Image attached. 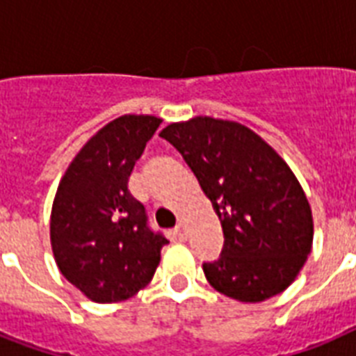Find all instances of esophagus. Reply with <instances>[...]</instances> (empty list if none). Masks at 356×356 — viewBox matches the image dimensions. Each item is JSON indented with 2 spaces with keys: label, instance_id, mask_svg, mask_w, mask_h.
I'll return each instance as SVG.
<instances>
[{
  "label": "esophagus",
  "instance_id": "esophagus-1",
  "mask_svg": "<svg viewBox=\"0 0 356 356\" xmlns=\"http://www.w3.org/2000/svg\"><path fill=\"white\" fill-rule=\"evenodd\" d=\"M175 236H177V240H181V242L186 240V231H184L183 223H179L177 227H175Z\"/></svg>",
  "mask_w": 356,
  "mask_h": 356
}]
</instances>
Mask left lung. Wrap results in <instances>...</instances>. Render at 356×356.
I'll use <instances>...</instances> for the list:
<instances>
[{"instance_id":"8db88e82","label":"left lung","mask_w":356,"mask_h":356,"mask_svg":"<svg viewBox=\"0 0 356 356\" xmlns=\"http://www.w3.org/2000/svg\"><path fill=\"white\" fill-rule=\"evenodd\" d=\"M161 136L183 155L222 222V254L203 264L211 286L242 303L286 290L314 234L307 195L286 162L236 122L197 116L170 123Z\"/></svg>"}]
</instances>
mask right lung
I'll return each mask as SVG.
<instances>
[{"label": "right lung", "mask_w": 356, "mask_h": 356, "mask_svg": "<svg viewBox=\"0 0 356 356\" xmlns=\"http://www.w3.org/2000/svg\"><path fill=\"white\" fill-rule=\"evenodd\" d=\"M162 120L125 114L96 133L68 166L51 209L60 273L96 303L129 299L153 279L168 243L129 192L134 162Z\"/></svg>", "instance_id": "right-lung-1"}]
</instances>
